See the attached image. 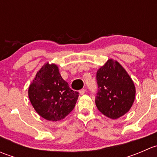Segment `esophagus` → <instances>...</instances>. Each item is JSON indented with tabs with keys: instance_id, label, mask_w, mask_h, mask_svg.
Masks as SVG:
<instances>
[{
	"instance_id": "1",
	"label": "esophagus",
	"mask_w": 157,
	"mask_h": 157,
	"mask_svg": "<svg viewBox=\"0 0 157 157\" xmlns=\"http://www.w3.org/2000/svg\"><path fill=\"white\" fill-rule=\"evenodd\" d=\"M85 92H86V90H85V89H82V90H80V91H79V93H80V95H83L85 93Z\"/></svg>"
}]
</instances>
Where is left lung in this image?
<instances>
[{
    "mask_svg": "<svg viewBox=\"0 0 157 157\" xmlns=\"http://www.w3.org/2000/svg\"><path fill=\"white\" fill-rule=\"evenodd\" d=\"M98 91L96 105L99 112L112 119L126 114L132 106L135 86L124 67L116 61L109 59L96 73Z\"/></svg>",
    "mask_w": 157,
    "mask_h": 157,
    "instance_id": "obj_1",
    "label": "left lung"
}]
</instances>
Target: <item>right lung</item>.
Masks as SVG:
<instances>
[{
    "label": "right lung",
    "instance_id": "right-lung-1",
    "mask_svg": "<svg viewBox=\"0 0 157 157\" xmlns=\"http://www.w3.org/2000/svg\"><path fill=\"white\" fill-rule=\"evenodd\" d=\"M29 100L38 114L48 121L65 118L75 106L78 92L69 87L63 80L58 66L44 64L29 85Z\"/></svg>",
    "mask_w": 157,
    "mask_h": 157
}]
</instances>
